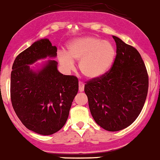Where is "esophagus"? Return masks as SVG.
Returning <instances> with one entry per match:
<instances>
[{"mask_svg": "<svg viewBox=\"0 0 160 160\" xmlns=\"http://www.w3.org/2000/svg\"><path fill=\"white\" fill-rule=\"evenodd\" d=\"M78 85H79V92H83L84 88H85V85H84V83H82V82H79Z\"/></svg>", "mask_w": 160, "mask_h": 160, "instance_id": "1", "label": "esophagus"}]
</instances>
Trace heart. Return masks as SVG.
Segmentation results:
<instances>
[{
    "label": "heart",
    "mask_w": 160,
    "mask_h": 160,
    "mask_svg": "<svg viewBox=\"0 0 160 160\" xmlns=\"http://www.w3.org/2000/svg\"><path fill=\"white\" fill-rule=\"evenodd\" d=\"M116 54V49L110 41L96 36H84L70 41L67 53H60L58 61L61 68L68 72L75 68L74 61H79L81 73L88 79L95 80L109 72Z\"/></svg>",
    "instance_id": "1"
}]
</instances>
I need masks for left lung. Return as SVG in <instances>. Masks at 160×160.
<instances>
[{
    "label": "left lung",
    "instance_id": "1",
    "mask_svg": "<svg viewBox=\"0 0 160 160\" xmlns=\"http://www.w3.org/2000/svg\"><path fill=\"white\" fill-rule=\"evenodd\" d=\"M117 55L110 72L85 85L88 107L98 125L118 132L137 119L146 99L148 77L140 53L113 36Z\"/></svg>",
    "mask_w": 160,
    "mask_h": 160
}]
</instances>
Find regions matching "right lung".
<instances>
[{"mask_svg":"<svg viewBox=\"0 0 160 160\" xmlns=\"http://www.w3.org/2000/svg\"><path fill=\"white\" fill-rule=\"evenodd\" d=\"M58 49L48 39H41L15 58L11 74V99L18 118L30 131L50 135L65 124L78 91L75 76L58 70Z\"/></svg>","mask_w":160,"mask_h":160,"instance_id":"right-lung-1","label":"right lung"}]
</instances>
